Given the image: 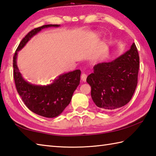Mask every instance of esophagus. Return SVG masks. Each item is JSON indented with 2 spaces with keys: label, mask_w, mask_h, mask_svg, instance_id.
<instances>
[{
  "label": "esophagus",
  "mask_w": 156,
  "mask_h": 156,
  "mask_svg": "<svg viewBox=\"0 0 156 156\" xmlns=\"http://www.w3.org/2000/svg\"><path fill=\"white\" fill-rule=\"evenodd\" d=\"M87 78V75L85 73H82V75H81V79H82V80H83V82H86Z\"/></svg>",
  "instance_id": "34e87169"
}]
</instances>
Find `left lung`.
<instances>
[{
  "mask_svg": "<svg viewBox=\"0 0 156 156\" xmlns=\"http://www.w3.org/2000/svg\"><path fill=\"white\" fill-rule=\"evenodd\" d=\"M139 55L133 43L123 55L108 63L93 67L87 82L91 87V98L101 110L109 111L119 108L129 102L138 83Z\"/></svg>",
  "mask_w": 156,
  "mask_h": 156,
  "instance_id": "left-lung-1",
  "label": "left lung"
}]
</instances>
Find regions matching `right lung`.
Instances as JSON below:
<instances>
[{
  "label": "right lung",
  "instance_id": "right-lung-1",
  "mask_svg": "<svg viewBox=\"0 0 156 156\" xmlns=\"http://www.w3.org/2000/svg\"><path fill=\"white\" fill-rule=\"evenodd\" d=\"M59 26L58 24H47L30 30L20 41L13 59L14 80L17 91L22 101L33 112L48 118L57 117L69 105L73 92L80 84V70L76 69L60 75L52 83L46 86L35 85L22 78L17 66L16 58L18 51L41 29Z\"/></svg>",
  "mask_w": 156,
  "mask_h": 156
}]
</instances>
